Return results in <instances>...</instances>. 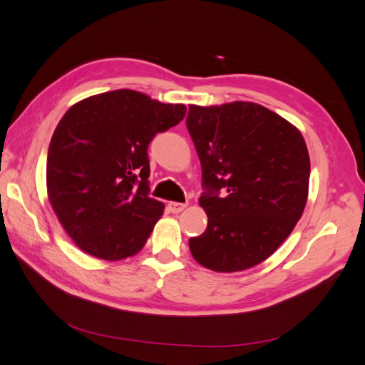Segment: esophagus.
<instances>
[{
  "label": "esophagus",
  "instance_id": "1",
  "mask_svg": "<svg viewBox=\"0 0 365 365\" xmlns=\"http://www.w3.org/2000/svg\"><path fill=\"white\" fill-rule=\"evenodd\" d=\"M185 207L187 205L181 204V202H169L168 204V210H169V212H172V213H181Z\"/></svg>",
  "mask_w": 365,
  "mask_h": 365
}]
</instances>
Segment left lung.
Wrapping results in <instances>:
<instances>
[{"instance_id":"8db88e82","label":"left lung","mask_w":365,"mask_h":365,"mask_svg":"<svg viewBox=\"0 0 365 365\" xmlns=\"http://www.w3.org/2000/svg\"><path fill=\"white\" fill-rule=\"evenodd\" d=\"M185 123L201 161L200 205L208 217L204 233L189 240L192 256L217 272L256 267L303 215L311 175L304 138L252 102L190 105Z\"/></svg>"}]
</instances>
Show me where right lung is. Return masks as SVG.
I'll use <instances>...</instances> for the list:
<instances>
[{
  "instance_id": "add662e5",
  "label": "right lung",
  "mask_w": 365,
  "mask_h": 365,
  "mask_svg": "<svg viewBox=\"0 0 365 365\" xmlns=\"http://www.w3.org/2000/svg\"><path fill=\"white\" fill-rule=\"evenodd\" d=\"M184 115V105L132 90L88 97L65 113L48 146L47 192L82 251L121 260L145 247L164 212L149 196L148 148Z\"/></svg>"
}]
</instances>
